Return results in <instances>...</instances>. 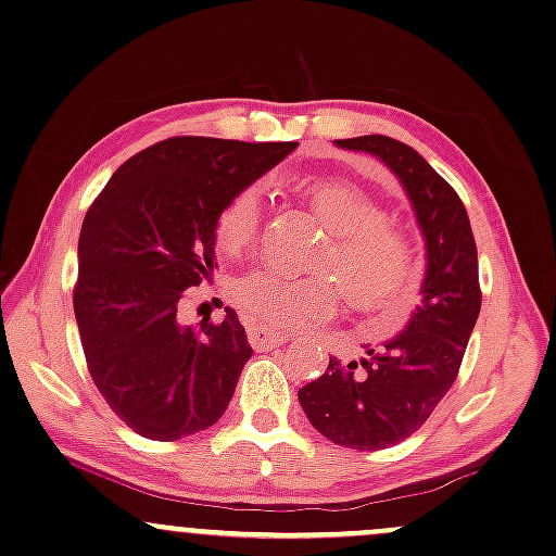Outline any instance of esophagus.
<instances>
[{"instance_id":"1","label":"esophagus","mask_w":556,"mask_h":556,"mask_svg":"<svg viewBox=\"0 0 556 556\" xmlns=\"http://www.w3.org/2000/svg\"><path fill=\"white\" fill-rule=\"evenodd\" d=\"M285 341H287V333H282V330H271L264 326H249V343L256 351L279 346V343H285Z\"/></svg>"}]
</instances>
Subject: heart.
Masks as SVG:
<instances>
[{
  "label": "heart",
  "mask_w": 556,
  "mask_h": 556,
  "mask_svg": "<svg viewBox=\"0 0 556 556\" xmlns=\"http://www.w3.org/2000/svg\"><path fill=\"white\" fill-rule=\"evenodd\" d=\"M264 185L230 197L215 220V241L228 254L249 249L264 220ZM330 243L320 256L323 274L298 277L279 266H256L230 287V298L258 326H302L339 311L343 287L351 305L377 315L392 333L410 318L418 300V266L410 238L392 223L375 197L351 181H320L307 194Z\"/></svg>",
  "instance_id": "b5f03b06"
}]
</instances>
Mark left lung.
Masks as SVG:
<instances>
[{"label": "left lung", "mask_w": 556, "mask_h": 556, "mask_svg": "<svg viewBox=\"0 0 556 556\" xmlns=\"http://www.w3.org/2000/svg\"><path fill=\"white\" fill-rule=\"evenodd\" d=\"M336 146L375 153L397 174L426 238L424 302L403 333L362 362L330 356L326 375L298 392L315 431L339 446L379 452L416 433L459 375L482 305L477 245L465 202L416 149L388 136Z\"/></svg>", "instance_id": "1"}]
</instances>
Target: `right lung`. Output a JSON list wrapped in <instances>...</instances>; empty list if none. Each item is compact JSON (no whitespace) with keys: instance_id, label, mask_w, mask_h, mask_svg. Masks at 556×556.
Wrapping results in <instances>:
<instances>
[{"instance_id":"right-lung-1","label":"right lung","mask_w":556,"mask_h":556,"mask_svg":"<svg viewBox=\"0 0 556 556\" xmlns=\"http://www.w3.org/2000/svg\"><path fill=\"white\" fill-rule=\"evenodd\" d=\"M294 149L159 140L125 161L84 215L74 285L84 359L112 413L146 439H187L226 413L254 349L236 311L181 326L179 302L213 271L223 205Z\"/></svg>"}]
</instances>
